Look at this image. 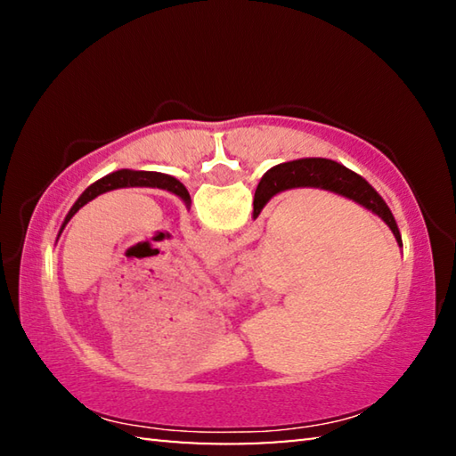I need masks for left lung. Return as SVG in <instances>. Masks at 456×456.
<instances>
[{"instance_id": "left-lung-1", "label": "left lung", "mask_w": 456, "mask_h": 456, "mask_svg": "<svg viewBox=\"0 0 456 456\" xmlns=\"http://www.w3.org/2000/svg\"><path fill=\"white\" fill-rule=\"evenodd\" d=\"M122 187H157V189H165V191H171L175 195H179L184 203H191V197H189V191L184 189V184L181 181H176L175 176H168L163 173H151V171H117L112 175L104 176V179L96 181L94 184H90V187L82 192L78 197V200L72 205L70 213L66 215L64 219V229L68 225V221H70L76 213H78L80 207H84L88 203V200L96 199L98 195H102V192L108 191H114V189H122ZM60 229V231H61Z\"/></svg>"}]
</instances>
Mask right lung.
<instances>
[{
  "label": "right lung",
  "instance_id": "add662e5",
  "mask_svg": "<svg viewBox=\"0 0 456 456\" xmlns=\"http://www.w3.org/2000/svg\"><path fill=\"white\" fill-rule=\"evenodd\" d=\"M297 187L326 189L356 200L362 207L376 213L390 227L392 233H395L398 245H403L396 221L392 217L388 205L384 203L382 197L360 175L352 173L350 168L328 159L291 160V163L277 165L272 171H267L257 184L256 197H253V217H257L267 200L277 195V192Z\"/></svg>",
  "mask_w": 456,
  "mask_h": 456
}]
</instances>
